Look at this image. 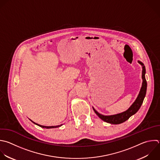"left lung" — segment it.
Masks as SVG:
<instances>
[{
    "label": "left lung",
    "mask_w": 160,
    "mask_h": 160,
    "mask_svg": "<svg viewBox=\"0 0 160 160\" xmlns=\"http://www.w3.org/2000/svg\"><path fill=\"white\" fill-rule=\"evenodd\" d=\"M138 63L140 64L142 66V86L140 89V91L139 92V94L135 100V101L132 103V104L129 108L128 110H126L124 112H122L121 113H119L114 115H111V116H104L100 113H99L97 111L95 110L94 108L93 110L95 112V113L98 116L99 118H101L104 121L114 124H121L122 122H124L126 120H128L131 116L134 114L140 108L144 98L146 96V89H147V82L146 80L145 79V73H146V69L145 67L142 62L138 61Z\"/></svg>",
    "instance_id": "obj_1"
}]
</instances>
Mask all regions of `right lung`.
<instances>
[{"instance_id": "obj_1", "label": "right lung", "mask_w": 160, "mask_h": 160, "mask_svg": "<svg viewBox=\"0 0 160 160\" xmlns=\"http://www.w3.org/2000/svg\"><path fill=\"white\" fill-rule=\"evenodd\" d=\"M33 123H34L35 124H36V125H38V126H40V127H41V128H47V129H49V128H58V127H60L61 126H62V124H61V125H58V126H42V125H40V124H37V123H36V122H34V121H31Z\"/></svg>"}]
</instances>
